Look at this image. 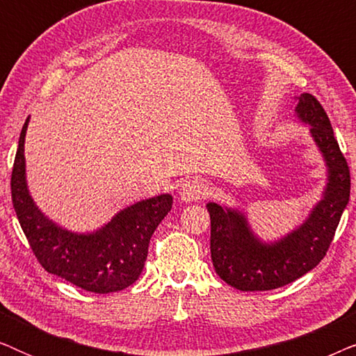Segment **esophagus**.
Masks as SVG:
<instances>
[{"label":"esophagus","instance_id":"34e87169","mask_svg":"<svg viewBox=\"0 0 356 356\" xmlns=\"http://www.w3.org/2000/svg\"><path fill=\"white\" fill-rule=\"evenodd\" d=\"M209 194V186L204 179H189L181 186L179 196L184 202H194L199 199H204Z\"/></svg>","mask_w":356,"mask_h":356}]
</instances>
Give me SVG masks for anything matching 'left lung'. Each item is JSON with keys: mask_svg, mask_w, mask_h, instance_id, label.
Listing matches in <instances>:
<instances>
[{"mask_svg": "<svg viewBox=\"0 0 356 356\" xmlns=\"http://www.w3.org/2000/svg\"><path fill=\"white\" fill-rule=\"evenodd\" d=\"M296 113L311 124V134L327 163L329 183L324 197L303 225L272 245L252 235L240 212L209 202L212 264L217 275L233 289L274 290L314 269L324 259L348 204L350 168L334 138L327 113L311 94L298 97Z\"/></svg>", "mask_w": 356, "mask_h": 356, "instance_id": "8db88e82", "label": "left lung"}]
</instances>
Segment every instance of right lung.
I'll list each match as a JSON object with an SVG mask.
<instances>
[{
  "label": "right lung",
  "mask_w": 356,
  "mask_h": 356,
  "mask_svg": "<svg viewBox=\"0 0 356 356\" xmlns=\"http://www.w3.org/2000/svg\"><path fill=\"white\" fill-rule=\"evenodd\" d=\"M22 126L11 175L16 216L32 252L43 269L92 293L120 291L134 284L147 259L155 228L172 209L170 194L145 199L116 213L108 225L90 235L63 230L38 211L26 184V139Z\"/></svg>",
  "instance_id": "add662e5"
}]
</instances>
